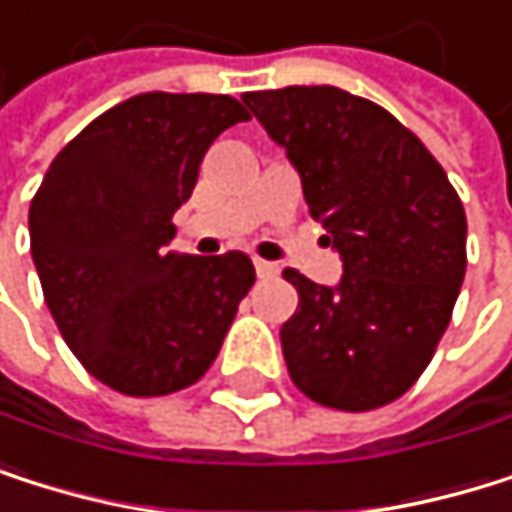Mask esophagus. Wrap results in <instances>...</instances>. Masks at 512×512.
<instances>
[{"label": "esophagus", "instance_id": "1", "mask_svg": "<svg viewBox=\"0 0 512 512\" xmlns=\"http://www.w3.org/2000/svg\"><path fill=\"white\" fill-rule=\"evenodd\" d=\"M253 265H256V274H259V277H274V274H277V265H274V262H265V259H259V256L253 259Z\"/></svg>", "mask_w": 512, "mask_h": 512}]
</instances>
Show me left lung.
Masks as SVG:
<instances>
[{
    "mask_svg": "<svg viewBox=\"0 0 512 512\" xmlns=\"http://www.w3.org/2000/svg\"><path fill=\"white\" fill-rule=\"evenodd\" d=\"M296 167L308 213L342 256L336 287L296 268L280 326L296 388L366 412L403 397L430 363L467 268V216L424 143L372 100L332 85L241 97Z\"/></svg>",
    "mask_w": 512,
    "mask_h": 512,
    "instance_id": "1",
    "label": "left lung"
}]
</instances>
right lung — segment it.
<instances>
[{"label":"right lung","instance_id":"add662e5","mask_svg":"<svg viewBox=\"0 0 512 512\" xmlns=\"http://www.w3.org/2000/svg\"><path fill=\"white\" fill-rule=\"evenodd\" d=\"M247 118L225 94H137L60 149L30 204V250L51 317L82 366L118 394L195 385L253 287L241 250L167 247L204 152Z\"/></svg>","mask_w":512,"mask_h":512}]
</instances>
